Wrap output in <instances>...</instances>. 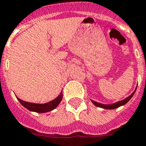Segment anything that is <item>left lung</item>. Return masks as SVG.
<instances>
[{
  "instance_id": "1",
  "label": "left lung",
  "mask_w": 146,
  "mask_h": 146,
  "mask_svg": "<svg viewBox=\"0 0 146 146\" xmlns=\"http://www.w3.org/2000/svg\"><path fill=\"white\" fill-rule=\"evenodd\" d=\"M136 88H135V91H133V93L131 94L130 95L127 97L126 98H125L124 100H119L118 102L113 103V104H100V103H98L97 101H94V100H91V102L93 103L94 105H95L96 107H100V108H103V109H107V110H113V109H116V108H118V107H121V106H123L126 104V103L128 102L129 100H130L131 98H133V96L134 95V94H135V91H136Z\"/></svg>"
}]
</instances>
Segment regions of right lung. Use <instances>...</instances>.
<instances>
[{
  "mask_svg": "<svg viewBox=\"0 0 146 146\" xmlns=\"http://www.w3.org/2000/svg\"><path fill=\"white\" fill-rule=\"evenodd\" d=\"M62 91H61L60 94L58 96L57 98H55L54 100H51L49 102L46 103V104H35V103L27 102V101L22 100L20 98H17L20 101V104L25 108L29 110L30 111L36 112V113H47V112L52 111L54 109H55L60 104V102L62 100Z\"/></svg>",
  "mask_w": 146,
  "mask_h": 146,
  "instance_id": "add662e5",
  "label": "right lung"
}]
</instances>
